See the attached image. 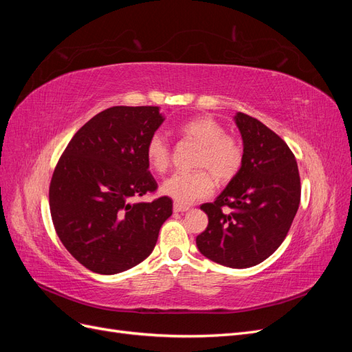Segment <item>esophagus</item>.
<instances>
[{
	"mask_svg": "<svg viewBox=\"0 0 352 352\" xmlns=\"http://www.w3.org/2000/svg\"><path fill=\"white\" fill-rule=\"evenodd\" d=\"M173 210H175V212H185V211L189 210V207L182 206V204H175V206H173Z\"/></svg>",
	"mask_w": 352,
	"mask_h": 352,
	"instance_id": "esophagus-1",
	"label": "esophagus"
}]
</instances>
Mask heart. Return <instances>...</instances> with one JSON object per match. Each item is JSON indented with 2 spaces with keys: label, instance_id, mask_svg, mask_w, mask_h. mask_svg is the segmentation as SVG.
Here are the masks:
<instances>
[{
  "label": "heart",
  "instance_id": "heart-1",
  "mask_svg": "<svg viewBox=\"0 0 352 352\" xmlns=\"http://www.w3.org/2000/svg\"><path fill=\"white\" fill-rule=\"evenodd\" d=\"M179 132L186 140L201 145L195 160V167L201 170L170 176L163 182L162 192L176 204L189 206L212 194V176L219 184H228L239 173L243 163V146L238 138L228 135L225 127L210 116H199L185 122L180 124ZM145 155L148 164L158 173H164L172 162V150L162 133L151 135L145 145Z\"/></svg>",
  "mask_w": 352,
  "mask_h": 352
}]
</instances>
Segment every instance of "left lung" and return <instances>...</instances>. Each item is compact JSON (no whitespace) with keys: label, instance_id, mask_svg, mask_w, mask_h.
<instances>
[{"label":"left lung","instance_id":"8db88e82","mask_svg":"<svg viewBox=\"0 0 352 352\" xmlns=\"http://www.w3.org/2000/svg\"><path fill=\"white\" fill-rule=\"evenodd\" d=\"M235 123L243 163L216 201L201 206L208 226L197 247L211 261L247 269L280 247L300 207L301 182L295 155L279 135L243 113Z\"/></svg>","mask_w":352,"mask_h":352}]
</instances>
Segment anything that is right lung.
I'll return each mask as SVG.
<instances>
[{
    "label": "right lung",
    "mask_w": 352,
    "mask_h": 352,
    "mask_svg": "<svg viewBox=\"0 0 352 352\" xmlns=\"http://www.w3.org/2000/svg\"><path fill=\"white\" fill-rule=\"evenodd\" d=\"M158 107L117 105L74 133L50 184L51 219L66 250L88 270L116 274L135 267L155 247L173 201L151 194L145 145L163 123Z\"/></svg>",
    "instance_id": "add662e5"
}]
</instances>
